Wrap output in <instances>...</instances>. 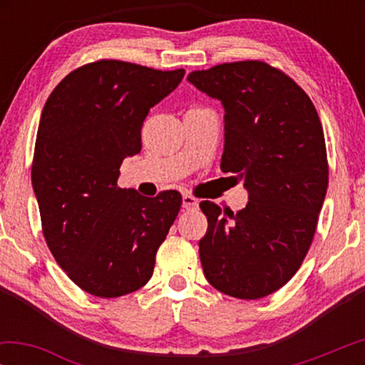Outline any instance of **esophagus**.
I'll return each mask as SVG.
<instances>
[{"label":"esophagus","mask_w":365,"mask_h":365,"mask_svg":"<svg viewBox=\"0 0 365 365\" xmlns=\"http://www.w3.org/2000/svg\"><path fill=\"white\" fill-rule=\"evenodd\" d=\"M182 207L184 209H196L197 207V199L189 196V194H184V196H182Z\"/></svg>","instance_id":"34e87169"}]
</instances>
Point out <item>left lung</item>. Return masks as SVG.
<instances>
[{"label":"left lung","mask_w":365,"mask_h":365,"mask_svg":"<svg viewBox=\"0 0 365 365\" xmlns=\"http://www.w3.org/2000/svg\"><path fill=\"white\" fill-rule=\"evenodd\" d=\"M187 81L221 101V169L236 174L249 199L226 217L217 204H199L207 217L204 276L231 297H266L297 272L316 232L329 182L321 119L291 78L262 61L224 63Z\"/></svg>","instance_id":"obj_1"}]
</instances>
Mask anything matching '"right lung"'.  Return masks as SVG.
<instances>
[{
    "mask_svg": "<svg viewBox=\"0 0 365 365\" xmlns=\"http://www.w3.org/2000/svg\"><path fill=\"white\" fill-rule=\"evenodd\" d=\"M182 78L184 69L104 59L69 73L44 104L31 169L43 234L69 279L93 296L141 289L181 207L178 191L144 197L118 187V178L141 151L149 109Z\"/></svg>",
    "mask_w": 365,
    "mask_h": 365,
    "instance_id": "right-lung-1",
    "label": "right lung"
}]
</instances>
